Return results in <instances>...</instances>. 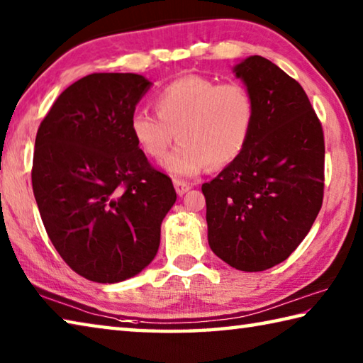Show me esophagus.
<instances>
[{
    "label": "esophagus",
    "mask_w": 363,
    "mask_h": 363,
    "mask_svg": "<svg viewBox=\"0 0 363 363\" xmlns=\"http://www.w3.org/2000/svg\"><path fill=\"white\" fill-rule=\"evenodd\" d=\"M174 189H176V194L177 195H184L190 189V184L186 181H181V179H174Z\"/></svg>",
    "instance_id": "1"
}]
</instances>
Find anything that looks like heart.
Instances as JSON below:
<instances>
[{"instance_id": "heart-1", "label": "heart", "mask_w": 363, "mask_h": 363, "mask_svg": "<svg viewBox=\"0 0 363 363\" xmlns=\"http://www.w3.org/2000/svg\"><path fill=\"white\" fill-rule=\"evenodd\" d=\"M155 113L138 112L130 130L147 157L162 160L174 138L179 145L163 167L176 177H194L208 164L223 168L247 145L255 123V102L240 83L219 84L189 75L174 79L157 93Z\"/></svg>"}]
</instances>
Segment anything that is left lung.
<instances>
[{"mask_svg":"<svg viewBox=\"0 0 363 363\" xmlns=\"http://www.w3.org/2000/svg\"><path fill=\"white\" fill-rule=\"evenodd\" d=\"M255 102L243 152L211 182L206 199L213 253L245 272L285 261L309 233L322 208V125L296 79L261 56L233 67Z\"/></svg>","mask_w":363,"mask_h":363,"instance_id":"left-lung-1","label":"left lung"}]
</instances>
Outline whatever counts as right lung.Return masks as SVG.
<instances>
[{"mask_svg": "<svg viewBox=\"0 0 363 363\" xmlns=\"http://www.w3.org/2000/svg\"><path fill=\"white\" fill-rule=\"evenodd\" d=\"M152 83L138 73H93L69 86L36 133L32 186L54 248L97 284L138 275L155 257L176 201L130 121Z\"/></svg>", "mask_w": 363, "mask_h": 363, "instance_id": "right-lung-1", "label": "right lung"}]
</instances>
